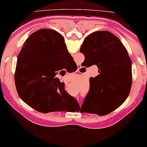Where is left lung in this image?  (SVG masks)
Returning <instances> with one entry per match:
<instances>
[{
	"mask_svg": "<svg viewBox=\"0 0 147 147\" xmlns=\"http://www.w3.org/2000/svg\"><path fill=\"white\" fill-rule=\"evenodd\" d=\"M86 67L95 65L99 74L89 79V90L80 112L105 115L127 99L132 85L131 60L120 40L107 31L95 32L80 48Z\"/></svg>",
	"mask_w": 147,
	"mask_h": 147,
	"instance_id": "left-lung-1",
	"label": "left lung"
}]
</instances>
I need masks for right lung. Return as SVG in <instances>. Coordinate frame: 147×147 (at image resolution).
<instances>
[{"instance_id": "right-lung-1", "label": "right lung", "mask_w": 147, "mask_h": 147, "mask_svg": "<svg viewBox=\"0 0 147 147\" xmlns=\"http://www.w3.org/2000/svg\"><path fill=\"white\" fill-rule=\"evenodd\" d=\"M71 59L64 39L56 31L41 29L32 34L18 54L14 74L20 98L43 113L80 107L77 100L56 78Z\"/></svg>"}]
</instances>
